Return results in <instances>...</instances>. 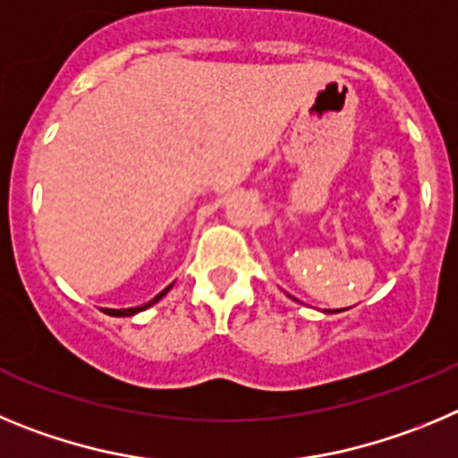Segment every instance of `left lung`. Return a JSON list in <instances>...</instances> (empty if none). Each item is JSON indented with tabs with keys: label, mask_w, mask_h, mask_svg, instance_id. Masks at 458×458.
<instances>
[{
	"label": "left lung",
	"mask_w": 458,
	"mask_h": 458,
	"mask_svg": "<svg viewBox=\"0 0 458 458\" xmlns=\"http://www.w3.org/2000/svg\"><path fill=\"white\" fill-rule=\"evenodd\" d=\"M335 312H340V310H335Z\"/></svg>",
	"instance_id": "8db88e82"
}]
</instances>
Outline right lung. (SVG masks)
<instances>
[{
  "label": "right lung",
  "mask_w": 458,
  "mask_h": 458,
  "mask_svg": "<svg viewBox=\"0 0 458 458\" xmlns=\"http://www.w3.org/2000/svg\"><path fill=\"white\" fill-rule=\"evenodd\" d=\"M171 287H173V283L166 287V290L159 292V294L155 296V299L148 301V303H143V306H139V308H121V310H114V308H105V312H106V315H111V317H130V315H137V312H141V310H146V308L155 306V303H157V301L162 299V296H166V292L171 290Z\"/></svg>",
  "instance_id": "obj_1"
}]
</instances>
